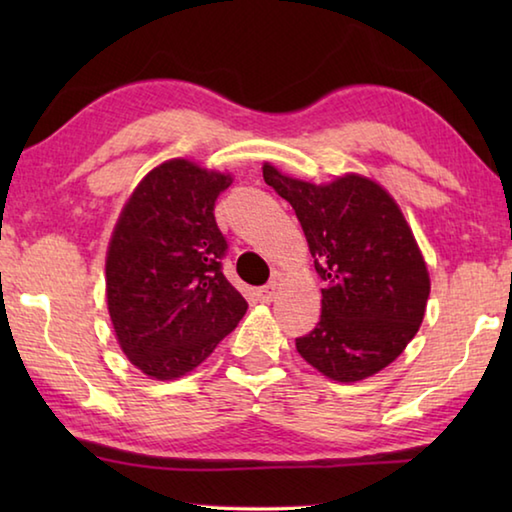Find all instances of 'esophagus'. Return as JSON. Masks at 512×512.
<instances>
[{"label":"esophagus","mask_w":512,"mask_h":512,"mask_svg":"<svg viewBox=\"0 0 512 512\" xmlns=\"http://www.w3.org/2000/svg\"><path fill=\"white\" fill-rule=\"evenodd\" d=\"M277 289H280V284H277V280H271L268 284H264L262 289H259V298H262L264 302H271L275 298Z\"/></svg>","instance_id":"esophagus-1"}]
</instances>
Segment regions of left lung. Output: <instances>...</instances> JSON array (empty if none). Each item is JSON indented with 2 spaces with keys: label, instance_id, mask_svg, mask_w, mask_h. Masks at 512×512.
Returning <instances> with one entry per match:
<instances>
[{
  "label": "left lung",
  "instance_id": "left-lung-1",
  "mask_svg": "<svg viewBox=\"0 0 512 512\" xmlns=\"http://www.w3.org/2000/svg\"><path fill=\"white\" fill-rule=\"evenodd\" d=\"M264 180L291 203L325 284L323 314L296 350L334 381L375 375L409 345L429 298L427 266L400 207L361 176L311 185L264 164Z\"/></svg>",
  "mask_w": 512,
  "mask_h": 512
}]
</instances>
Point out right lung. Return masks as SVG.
Masks as SVG:
<instances>
[{
  "label": "right lung",
  "mask_w": 512,
  "mask_h": 512,
  "mask_svg": "<svg viewBox=\"0 0 512 512\" xmlns=\"http://www.w3.org/2000/svg\"><path fill=\"white\" fill-rule=\"evenodd\" d=\"M232 178L189 160L146 176L121 212L106 259L117 341L155 379L194 370L244 318L248 302L225 280L228 241L214 205Z\"/></svg>",
  "instance_id": "add662e5"
}]
</instances>
